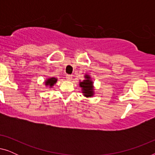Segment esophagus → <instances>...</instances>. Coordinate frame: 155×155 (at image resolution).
Masks as SVG:
<instances>
[{
  "label": "esophagus",
  "instance_id": "1",
  "mask_svg": "<svg viewBox=\"0 0 155 155\" xmlns=\"http://www.w3.org/2000/svg\"><path fill=\"white\" fill-rule=\"evenodd\" d=\"M72 78H73V76L71 75H66V79L67 80H68V81H71Z\"/></svg>",
  "mask_w": 155,
  "mask_h": 155
}]
</instances>
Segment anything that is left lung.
I'll return each mask as SVG.
<instances>
[{"instance_id": "1", "label": "left lung", "mask_w": 155, "mask_h": 155, "mask_svg": "<svg viewBox=\"0 0 155 155\" xmlns=\"http://www.w3.org/2000/svg\"><path fill=\"white\" fill-rule=\"evenodd\" d=\"M80 87H81L82 93L86 98L94 97V87L92 78L89 74H85L84 76V80L79 82Z\"/></svg>"}]
</instances>
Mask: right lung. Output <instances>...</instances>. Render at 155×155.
<instances>
[{
	"label": "right lung",
	"mask_w": 155,
	"mask_h": 155,
	"mask_svg": "<svg viewBox=\"0 0 155 155\" xmlns=\"http://www.w3.org/2000/svg\"><path fill=\"white\" fill-rule=\"evenodd\" d=\"M57 81H58V79L56 78H46L44 81V84L47 88H52L54 86V84H56Z\"/></svg>",
	"instance_id": "obj_1"
}]
</instances>
